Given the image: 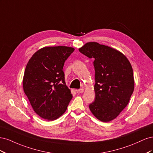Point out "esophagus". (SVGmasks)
<instances>
[{
	"label": "esophagus",
	"instance_id": "obj_1",
	"mask_svg": "<svg viewBox=\"0 0 153 153\" xmlns=\"http://www.w3.org/2000/svg\"><path fill=\"white\" fill-rule=\"evenodd\" d=\"M84 89H78V90H76V91L78 92V93H82L83 92H84Z\"/></svg>",
	"mask_w": 153,
	"mask_h": 153
}]
</instances>
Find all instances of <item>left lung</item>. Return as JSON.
<instances>
[{"label":"left lung","mask_w":153,"mask_h":153,"mask_svg":"<svg viewBox=\"0 0 153 153\" xmlns=\"http://www.w3.org/2000/svg\"><path fill=\"white\" fill-rule=\"evenodd\" d=\"M78 50L94 60L96 98L89 105L91 112L101 121H112L133 94L135 82L131 64L119 50L97 42H88Z\"/></svg>","instance_id":"8db88e82"}]
</instances>
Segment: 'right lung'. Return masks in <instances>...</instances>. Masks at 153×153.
Wrapping results in <instances>:
<instances>
[{"instance_id":"obj_1","label":"right lung","mask_w":153,"mask_h":153,"mask_svg":"<svg viewBox=\"0 0 153 153\" xmlns=\"http://www.w3.org/2000/svg\"><path fill=\"white\" fill-rule=\"evenodd\" d=\"M75 48L66 46L45 47L29 59L23 78V89L34 112L53 121L66 112L73 98L62 71L64 62Z\"/></svg>"}]
</instances>
